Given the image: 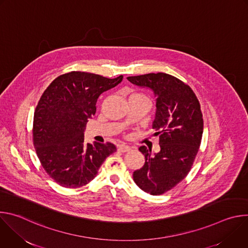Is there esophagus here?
I'll list each match as a JSON object with an SVG mask.
<instances>
[{
    "label": "esophagus",
    "instance_id": "34e87169",
    "mask_svg": "<svg viewBox=\"0 0 248 248\" xmlns=\"http://www.w3.org/2000/svg\"><path fill=\"white\" fill-rule=\"evenodd\" d=\"M118 150H119L120 152L124 153V152H128V151L130 150V148H129L128 146H125V145H119V146H118Z\"/></svg>",
    "mask_w": 248,
    "mask_h": 248
}]
</instances>
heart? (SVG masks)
Here are the masks:
<instances>
[{
  "label": "heart",
  "mask_w": 248,
  "mask_h": 248,
  "mask_svg": "<svg viewBox=\"0 0 248 248\" xmlns=\"http://www.w3.org/2000/svg\"><path fill=\"white\" fill-rule=\"evenodd\" d=\"M139 96H144V95L140 94V93H134V94H132V95L130 96V98H133V97H139Z\"/></svg>",
  "instance_id": "1"
}]
</instances>
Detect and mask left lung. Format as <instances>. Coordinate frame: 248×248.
<instances>
[{"label":"left lung","mask_w":248,"mask_h":248,"mask_svg":"<svg viewBox=\"0 0 248 248\" xmlns=\"http://www.w3.org/2000/svg\"><path fill=\"white\" fill-rule=\"evenodd\" d=\"M127 80L151 88L156 96L152 126L161 150L151 156L145 146L139 147L145 164L133 172V181L143 191L161 195L180 184L192 168L203 133L200 103L186 83L168 74L128 77Z\"/></svg>","instance_id":"1"}]
</instances>
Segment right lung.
I'll return each instance as SVG.
<instances>
[{
	"label": "right lung",
	"instance_id": "obj_1",
	"mask_svg": "<svg viewBox=\"0 0 248 248\" xmlns=\"http://www.w3.org/2000/svg\"><path fill=\"white\" fill-rule=\"evenodd\" d=\"M70 72L55 78L43 92L33 118V144L46 172L60 186L81 187L117 151L113 143L84 142V129L96 113L100 94L123 80Z\"/></svg>",
	"mask_w": 248,
	"mask_h": 248
}]
</instances>
